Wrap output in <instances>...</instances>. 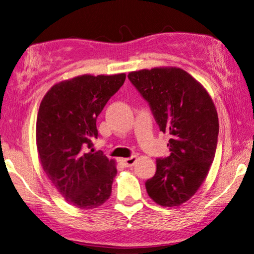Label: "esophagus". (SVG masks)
Returning <instances> with one entry per match:
<instances>
[{
    "instance_id": "esophagus-1",
    "label": "esophagus",
    "mask_w": 254,
    "mask_h": 254,
    "mask_svg": "<svg viewBox=\"0 0 254 254\" xmlns=\"http://www.w3.org/2000/svg\"><path fill=\"white\" fill-rule=\"evenodd\" d=\"M136 161V157L135 156H132L130 158H126V159H122V162L123 165L126 167H132L133 165H134Z\"/></svg>"
}]
</instances>
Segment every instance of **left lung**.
I'll return each instance as SVG.
<instances>
[{
    "label": "left lung",
    "instance_id": "left-lung-1",
    "mask_svg": "<svg viewBox=\"0 0 254 254\" xmlns=\"http://www.w3.org/2000/svg\"><path fill=\"white\" fill-rule=\"evenodd\" d=\"M151 109L160 131L169 133L170 156L157 159L145 182L148 195L163 207L187 201L198 190L216 152L217 112L206 89L180 68H152L127 75Z\"/></svg>",
    "mask_w": 254,
    "mask_h": 254
}]
</instances>
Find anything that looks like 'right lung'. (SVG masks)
<instances>
[{
	"mask_svg": "<svg viewBox=\"0 0 254 254\" xmlns=\"http://www.w3.org/2000/svg\"><path fill=\"white\" fill-rule=\"evenodd\" d=\"M124 80L126 74L78 76L54 85L41 101L36 128L41 166L78 208H96L111 196L115 161L86 148L97 139L96 119Z\"/></svg>",
	"mask_w": 254,
	"mask_h": 254,
	"instance_id": "obj_1",
	"label": "right lung"
}]
</instances>
